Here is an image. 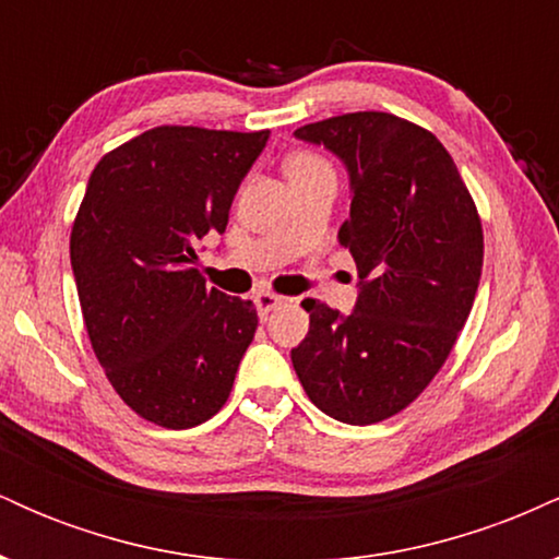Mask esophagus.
Here are the masks:
<instances>
[{
	"mask_svg": "<svg viewBox=\"0 0 559 559\" xmlns=\"http://www.w3.org/2000/svg\"><path fill=\"white\" fill-rule=\"evenodd\" d=\"M278 305H284V297H278V294H271V292L254 294V307H258V316H260V318L271 316V312H273Z\"/></svg>",
	"mask_w": 559,
	"mask_h": 559,
	"instance_id": "esophagus-1",
	"label": "esophagus"
}]
</instances>
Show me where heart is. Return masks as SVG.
Instances as JSON below:
<instances>
[{"label": "heart", "mask_w": 559, "mask_h": 559, "mask_svg": "<svg viewBox=\"0 0 559 559\" xmlns=\"http://www.w3.org/2000/svg\"><path fill=\"white\" fill-rule=\"evenodd\" d=\"M320 170H331V165L325 163L323 157L312 155V152H297L286 159V176H310V173H320Z\"/></svg>", "instance_id": "1"}]
</instances>
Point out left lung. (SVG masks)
I'll return each instance as SVG.
<instances>
[{
	"label": "left lung",
	"instance_id": "left-lung-1",
	"mask_svg": "<svg viewBox=\"0 0 559 559\" xmlns=\"http://www.w3.org/2000/svg\"><path fill=\"white\" fill-rule=\"evenodd\" d=\"M349 176L338 241L360 275L355 310L305 299L310 331L292 362L318 409L370 426L407 407L452 352L476 299L484 230L457 165L426 128L389 112L301 126Z\"/></svg>",
	"mask_w": 559,
	"mask_h": 559
}]
</instances>
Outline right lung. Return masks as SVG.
I'll return each instance as SVG.
<instances>
[{"label":"right lung","instance_id":"right-lung-1","mask_svg":"<svg viewBox=\"0 0 559 559\" xmlns=\"http://www.w3.org/2000/svg\"><path fill=\"white\" fill-rule=\"evenodd\" d=\"M271 131L159 126L96 163L70 234L94 355L133 413L199 426L223 407L258 331L249 299L207 288L197 243L223 234Z\"/></svg>","mask_w":559,"mask_h":559}]
</instances>
